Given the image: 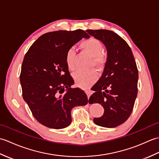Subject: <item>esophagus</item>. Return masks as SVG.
Here are the masks:
<instances>
[{
  "label": "esophagus",
  "instance_id": "34e87169",
  "mask_svg": "<svg viewBox=\"0 0 159 159\" xmlns=\"http://www.w3.org/2000/svg\"><path fill=\"white\" fill-rule=\"evenodd\" d=\"M85 93H86V94H87V98H88V99H89V98L90 97V96H91V94H92V93H91V92H90L89 90H85Z\"/></svg>",
  "mask_w": 159,
  "mask_h": 159
}]
</instances>
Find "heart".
<instances>
[{
  "instance_id": "1",
  "label": "heart",
  "mask_w": 159,
  "mask_h": 159,
  "mask_svg": "<svg viewBox=\"0 0 159 159\" xmlns=\"http://www.w3.org/2000/svg\"><path fill=\"white\" fill-rule=\"evenodd\" d=\"M80 48L83 51L93 57V63L98 68L103 66L104 59L102 53L103 52V46L100 40L91 37L80 43ZM76 53L73 48L67 50L66 54V63L70 70H74L76 68L74 59ZM74 79L78 87L83 89L88 88L97 79V74L93 70L78 71L74 74Z\"/></svg>"
}]
</instances>
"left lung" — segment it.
<instances>
[{
	"mask_svg": "<svg viewBox=\"0 0 159 159\" xmlns=\"http://www.w3.org/2000/svg\"><path fill=\"white\" fill-rule=\"evenodd\" d=\"M100 40L107 50L103 73L92 87L89 104H101L102 116L93 119L100 126L115 128L125 122L133 111L137 96L138 70L133 52L126 42L109 30L86 31Z\"/></svg>",
	"mask_w": 159,
	"mask_h": 159,
	"instance_id": "left-lung-1",
	"label": "left lung"
}]
</instances>
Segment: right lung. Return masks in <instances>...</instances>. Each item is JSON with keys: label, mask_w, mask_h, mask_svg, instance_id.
<instances>
[{"label": "right lung", "mask_w": 159, "mask_h": 159, "mask_svg": "<svg viewBox=\"0 0 159 159\" xmlns=\"http://www.w3.org/2000/svg\"><path fill=\"white\" fill-rule=\"evenodd\" d=\"M83 38L89 36L81 29L46 33L24 57L20 76L23 98L35 119L48 128L68 126L71 110L88 103L83 90L71 87L74 80L66 63L67 50Z\"/></svg>", "instance_id": "obj_1"}]
</instances>
